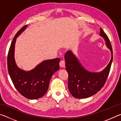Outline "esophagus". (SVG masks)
I'll use <instances>...</instances> for the list:
<instances>
[{
    "label": "esophagus",
    "mask_w": 121,
    "mask_h": 121,
    "mask_svg": "<svg viewBox=\"0 0 121 121\" xmlns=\"http://www.w3.org/2000/svg\"><path fill=\"white\" fill-rule=\"evenodd\" d=\"M59 65H60V67H61V68H65V61L63 60H61L60 62V63H59Z\"/></svg>",
    "instance_id": "1"
}]
</instances>
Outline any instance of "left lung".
<instances>
[{
	"mask_svg": "<svg viewBox=\"0 0 121 121\" xmlns=\"http://www.w3.org/2000/svg\"><path fill=\"white\" fill-rule=\"evenodd\" d=\"M100 36L104 38L107 48L111 52V59L103 70L92 72L86 69L71 51L65 54V69L68 73L69 91L73 97L87 98L97 93L105 84L112 61V50L109 38L100 28Z\"/></svg>",
	"mask_w": 121,
	"mask_h": 121,
	"instance_id": "obj_1",
	"label": "left lung"
}]
</instances>
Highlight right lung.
Listing matches in <instances>:
<instances>
[{
    "mask_svg": "<svg viewBox=\"0 0 121 121\" xmlns=\"http://www.w3.org/2000/svg\"><path fill=\"white\" fill-rule=\"evenodd\" d=\"M27 25L18 31L12 41L7 56V67L10 77L14 86L23 97L29 99H37L48 91L52 75L60 66V58L46 60L29 71L20 68L15 62L14 53L16 38L26 29Z\"/></svg>",
    "mask_w": 121,
    "mask_h": 121,
    "instance_id": "obj_1",
    "label": "right lung"
}]
</instances>
